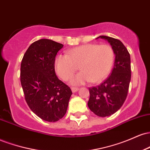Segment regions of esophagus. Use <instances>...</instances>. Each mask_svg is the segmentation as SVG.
Segmentation results:
<instances>
[{
    "mask_svg": "<svg viewBox=\"0 0 150 150\" xmlns=\"http://www.w3.org/2000/svg\"><path fill=\"white\" fill-rule=\"evenodd\" d=\"M71 90L73 92H76L79 90V88H77V87H72Z\"/></svg>",
    "mask_w": 150,
    "mask_h": 150,
    "instance_id": "esophagus-1",
    "label": "esophagus"
}]
</instances>
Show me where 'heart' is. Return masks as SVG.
I'll return each instance as SVG.
<instances>
[{"label":"heart","instance_id":"heart-1","mask_svg":"<svg viewBox=\"0 0 150 150\" xmlns=\"http://www.w3.org/2000/svg\"><path fill=\"white\" fill-rule=\"evenodd\" d=\"M114 61V52L111 46L88 44L70 49L67 54L55 58V70L62 80H68L80 65L82 71L70 79L73 85L103 81L111 72Z\"/></svg>","mask_w":150,"mask_h":150}]
</instances>
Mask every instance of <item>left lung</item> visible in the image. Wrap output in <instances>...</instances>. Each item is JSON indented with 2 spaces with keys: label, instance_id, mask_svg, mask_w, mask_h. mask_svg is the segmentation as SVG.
I'll list each match as a JSON object with an SVG mask.
<instances>
[{
  "label": "left lung",
  "instance_id": "8db88e82",
  "mask_svg": "<svg viewBox=\"0 0 150 150\" xmlns=\"http://www.w3.org/2000/svg\"><path fill=\"white\" fill-rule=\"evenodd\" d=\"M109 43L115 54L114 66L111 75L103 83L89 88V109L100 117L109 116L118 111L127 97L131 79L130 56L125 46L118 39L99 36Z\"/></svg>",
  "mask_w": 150,
  "mask_h": 150
}]
</instances>
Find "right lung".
<instances>
[{"mask_svg": "<svg viewBox=\"0 0 150 150\" xmlns=\"http://www.w3.org/2000/svg\"><path fill=\"white\" fill-rule=\"evenodd\" d=\"M63 47L51 39H39L29 46L21 63L20 82L25 100L32 112L48 122L65 116L73 94L55 73V58Z\"/></svg>", "mask_w": 150, "mask_h": 150, "instance_id": "obj_1", "label": "right lung"}]
</instances>
